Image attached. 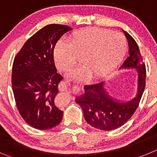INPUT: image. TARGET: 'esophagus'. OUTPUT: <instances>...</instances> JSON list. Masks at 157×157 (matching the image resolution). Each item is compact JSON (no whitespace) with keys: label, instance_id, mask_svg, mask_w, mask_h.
Listing matches in <instances>:
<instances>
[{"label":"esophagus","instance_id":"esophagus-1","mask_svg":"<svg viewBox=\"0 0 157 157\" xmlns=\"http://www.w3.org/2000/svg\"><path fill=\"white\" fill-rule=\"evenodd\" d=\"M59 88L61 91H68L70 93H77L80 90V87L79 85H74L71 87L70 83L67 82H61L60 84L59 85Z\"/></svg>","mask_w":157,"mask_h":157}]
</instances>
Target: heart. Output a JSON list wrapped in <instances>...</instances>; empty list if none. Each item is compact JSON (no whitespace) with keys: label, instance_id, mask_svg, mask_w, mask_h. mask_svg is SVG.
<instances>
[{"label":"heart","instance_id":"obj_1","mask_svg":"<svg viewBox=\"0 0 157 157\" xmlns=\"http://www.w3.org/2000/svg\"><path fill=\"white\" fill-rule=\"evenodd\" d=\"M125 48V38L119 33L88 28L72 33L67 42H59L54 50V58L61 71L68 72L82 57L84 67L73 71L70 76L84 80L90 74L94 77L109 74L121 60Z\"/></svg>","mask_w":157,"mask_h":157}]
</instances>
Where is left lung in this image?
I'll list each match as a JSON object with an SVG mask.
<instances>
[{
  "label": "left lung",
  "mask_w": 157,
  "mask_h": 157,
  "mask_svg": "<svg viewBox=\"0 0 157 157\" xmlns=\"http://www.w3.org/2000/svg\"><path fill=\"white\" fill-rule=\"evenodd\" d=\"M128 42V57L121 68H136L139 73L138 92L136 98L128 102H119L105 90L104 82L84 86V93L76 98L82 108L83 116L89 125L105 131L116 129L132 116L140 105L146 87V65L135 39L123 31Z\"/></svg>",
  "instance_id": "obj_1"
}]
</instances>
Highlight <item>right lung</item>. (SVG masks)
Instances as JSON below:
<instances>
[{"label":"right lung","mask_w":157,"mask_h":157,"mask_svg":"<svg viewBox=\"0 0 157 157\" xmlns=\"http://www.w3.org/2000/svg\"><path fill=\"white\" fill-rule=\"evenodd\" d=\"M70 30L63 25H48L29 38L14 57L11 84L16 106L23 119L37 129H50L62 121L63 112L54 99L63 77L56 72L53 51Z\"/></svg>","instance_id":"right-lung-1"}]
</instances>
